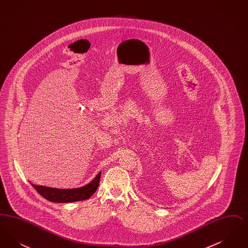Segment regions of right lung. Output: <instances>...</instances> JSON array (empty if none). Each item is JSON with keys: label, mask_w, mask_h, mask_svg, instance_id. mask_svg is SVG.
<instances>
[{"label": "right lung", "mask_w": 248, "mask_h": 248, "mask_svg": "<svg viewBox=\"0 0 248 248\" xmlns=\"http://www.w3.org/2000/svg\"><path fill=\"white\" fill-rule=\"evenodd\" d=\"M101 172L97 174V176L87 185L82 188L77 189H62L48 188L45 186H38L31 183L32 187L41 194L44 198L49 202H72L77 201H83L89 199L97 189L99 185Z\"/></svg>", "instance_id": "1"}]
</instances>
